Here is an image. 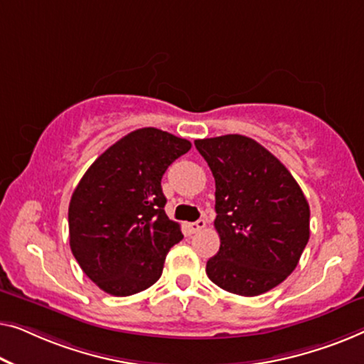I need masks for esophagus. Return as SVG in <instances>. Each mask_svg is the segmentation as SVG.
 I'll list each match as a JSON object with an SVG mask.
<instances>
[{
    "mask_svg": "<svg viewBox=\"0 0 364 364\" xmlns=\"http://www.w3.org/2000/svg\"><path fill=\"white\" fill-rule=\"evenodd\" d=\"M206 228V221H204V219H198L196 223H191V224H188V229H189V232H199L201 231V229H204Z\"/></svg>",
    "mask_w": 364,
    "mask_h": 364,
    "instance_id": "1",
    "label": "esophagus"
}]
</instances>
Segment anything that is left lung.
Here are the masks:
<instances>
[{
    "label": "left lung",
    "instance_id": "left-lung-1",
    "mask_svg": "<svg viewBox=\"0 0 364 364\" xmlns=\"http://www.w3.org/2000/svg\"><path fill=\"white\" fill-rule=\"evenodd\" d=\"M216 181L214 228L221 239L206 274L242 296L265 294L299 264L310 237V208L299 183L252 138L194 141Z\"/></svg>",
    "mask_w": 364,
    "mask_h": 364
}]
</instances>
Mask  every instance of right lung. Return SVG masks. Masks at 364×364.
Wrapping results in <instances>:
<instances>
[{"label":"right lung","mask_w":364,"mask_h":364,"mask_svg":"<svg viewBox=\"0 0 364 364\" xmlns=\"http://www.w3.org/2000/svg\"><path fill=\"white\" fill-rule=\"evenodd\" d=\"M191 143L146 127L92 163L69 204V242L99 289L129 296L161 277L168 250L183 239L165 213L161 178Z\"/></svg>","instance_id":"obj_1"}]
</instances>
